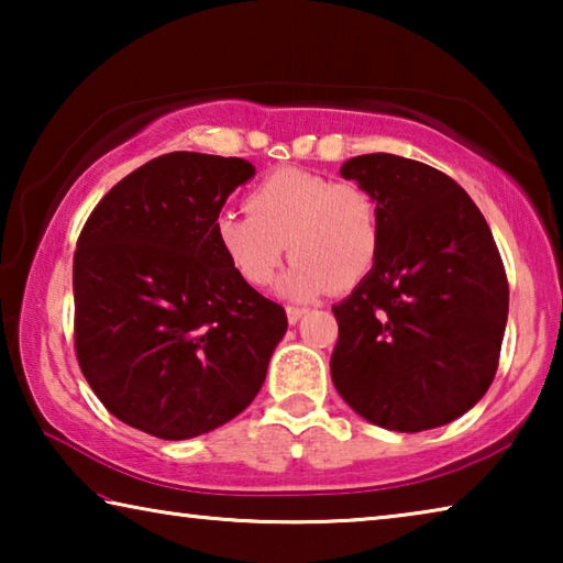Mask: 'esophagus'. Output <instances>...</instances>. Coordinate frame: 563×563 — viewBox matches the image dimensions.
<instances>
[{
  "mask_svg": "<svg viewBox=\"0 0 563 563\" xmlns=\"http://www.w3.org/2000/svg\"><path fill=\"white\" fill-rule=\"evenodd\" d=\"M285 316H288L290 325H295V322H298L305 316V310L302 308H295V305H288V308H285Z\"/></svg>",
  "mask_w": 563,
  "mask_h": 563,
  "instance_id": "obj_1",
  "label": "esophagus"
}]
</instances>
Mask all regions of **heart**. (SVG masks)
<instances>
[{"label":"heart","mask_w":563,"mask_h":563,"mask_svg":"<svg viewBox=\"0 0 563 563\" xmlns=\"http://www.w3.org/2000/svg\"><path fill=\"white\" fill-rule=\"evenodd\" d=\"M245 206L247 213H218L213 238L231 271L253 288L273 280L285 243L295 258L280 280L285 298L310 300L332 288L350 290L373 271L379 213L365 188L280 168L253 186Z\"/></svg>","instance_id":"heart-1"}]
</instances>
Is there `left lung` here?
<instances>
[{
    "instance_id": "obj_1",
    "label": "left lung",
    "mask_w": 563,
    "mask_h": 563,
    "mask_svg": "<svg viewBox=\"0 0 563 563\" xmlns=\"http://www.w3.org/2000/svg\"><path fill=\"white\" fill-rule=\"evenodd\" d=\"M340 176L375 198L379 253L345 300L332 385L367 422L442 427L487 395L509 316L497 243L466 190L427 164L355 156Z\"/></svg>"
}]
</instances>
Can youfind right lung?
Listing matches in <instances>:
<instances>
[{
	"label": "right lung",
	"mask_w": 563,
	"mask_h": 563,
	"mask_svg": "<svg viewBox=\"0 0 563 563\" xmlns=\"http://www.w3.org/2000/svg\"><path fill=\"white\" fill-rule=\"evenodd\" d=\"M255 176L245 158L174 151L119 180L74 255V342L113 417L190 440L253 402L288 330L223 258L213 221Z\"/></svg>",
	"instance_id": "add662e5"
}]
</instances>
